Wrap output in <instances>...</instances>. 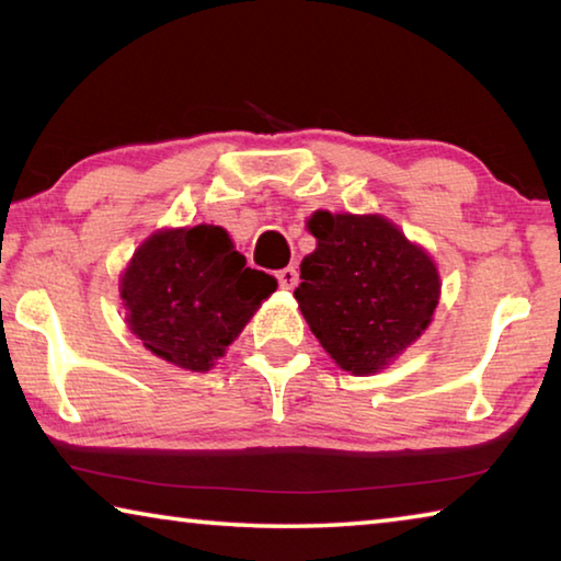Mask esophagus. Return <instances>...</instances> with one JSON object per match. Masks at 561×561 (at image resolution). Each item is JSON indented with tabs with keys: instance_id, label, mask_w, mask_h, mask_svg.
I'll return each mask as SVG.
<instances>
[{
	"instance_id": "1",
	"label": "esophagus",
	"mask_w": 561,
	"mask_h": 561,
	"mask_svg": "<svg viewBox=\"0 0 561 561\" xmlns=\"http://www.w3.org/2000/svg\"><path fill=\"white\" fill-rule=\"evenodd\" d=\"M277 282H279L282 289H294V287H297V282H299L297 267H284V270H279V272H277Z\"/></svg>"
}]
</instances>
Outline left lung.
I'll return each mask as SVG.
<instances>
[{"label":"left lung","mask_w":561,"mask_h":561,"mask_svg":"<svg viewBox=\"0 0 561 561\" xmlns=\"http://www.w3.org/2000/svg\"><path fill=\"white\" fill-rule=\"evenodd\" d=\"M307 227L317 250L301 262L294 299L339 368L378 374L431 327L438 267L383 215L317 210Z\"/></svg>","instance_id":"1"}]
</instances>
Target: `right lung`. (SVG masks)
Instances as JSON below:
<instances>
[{"mask_svg":"<svg viewBox=\"0 0 561 561\" xmlns=\"http://www.w3.org/2000/svg\"><path fill=\"white\" fill-rule=\"evenodd\" d=\"M130 334L185 371H210L277 279L247 267L225 227H165L133 252L121 274Z\"/></svg>","mask_w":561,"mask_h":561,"instance_id":"add662e5","label":"right lung"}]
</instances>
